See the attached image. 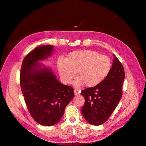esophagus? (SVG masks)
Returning <instances> with one entry per match:
<instances>
[{"mask_svg":"<svg viewBox=\"0 0 146 146\" xmlns=\"http://www.w3.org/2000/svg\"><path fill=\"white\" fill-rule=\"evenodd\" d=\"M74 92L75 95H76V96H78V95H79V94H80V91H79V90H76V89H74Z\"/></svg>","mask_w":146,"mask_h":146,"instance_id":"34e87169","label":"esophagus"}]
</instances>
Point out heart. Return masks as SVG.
<instances>
[{
  "label": "heart",
  "mask_w": 146,
  "mask_h": 146,
  "mask_svg": "<svg viewBox=\"0 0 146 146\" xmlns=\"http://www.w3.org/2000/svg\"><path fill=\"white\" fill-rule=\"evenodd\" d=\"M112 68L111 59L107 55L100 54L95 51L82 50L69 53L65 60L59 58L57 69L63 84H69L76 76L73 85L80 88L85 84L94 87L108 77Z\"/></svg>",
  "instance_id": "heart-1"
}]
</instances>
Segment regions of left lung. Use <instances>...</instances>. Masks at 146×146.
Wrapping results in <instances>:
<instances>
[{
  "mask_svg": "<svg viewBox=\"0 0 146 146\" xmlns=\"http://www.w3.org/2000/svg\"><path fill=\"white\" fill-rule=\"evenodd\" d=\"M113 56L111 70L106 79L98 85L81 92L85 100L82 113L93 125H100L108 120L122 95L125 72L121 62L115 55Z\"/></svg>",
  "mask_w": 146,
  "mask_h": 146,
  "instance_id": "left-lung-1",
  "label": "left lung"
}]
</instances>
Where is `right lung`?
<instances>
[{
    "label": "right lung",
    "mask_w": 146,
    "mask_h": 146,
    "mask_svg": "<svg viewBox=\"0 0 146 146\" xmlns=\"http://www.w3.org/2000/svg\"><path fill=\"white\" fill-rule=\"evenodd\" d=\"M53 45H42L23 61L20 85L27 109L34 120L44 126L58 123L74 96V89L58 81L53 70L41 61L53 53Z\"/></svg>",
    "instance_id": "1"
}]
</instances>
